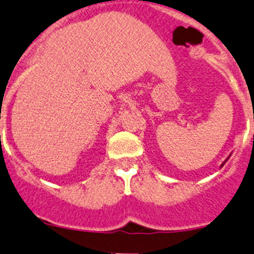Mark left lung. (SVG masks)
<instances>
[{"label":"left lung","mask_w":254,"mask_h":254,"mask_svg":"<svg viewBox=\"0 0 254 254\" xmlns=\"http://www.w3.org/2000/svg\"><path fill=\"white\" fill-rule=\"evenodd\" d=\"M230 156H231V155H230ZM230 156H228V157H227V159H226V160H225V162H223V164H222V165H221V167H222V166H223V165H225V164H226V161H227V160H228V159H230Z\"/></svg>","instance_id":"obj_1"}]
</instances>
